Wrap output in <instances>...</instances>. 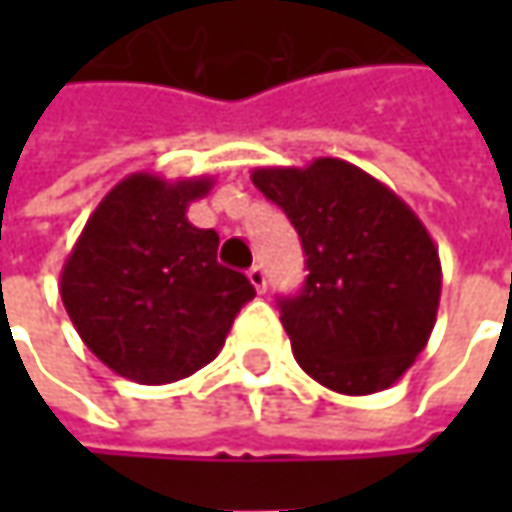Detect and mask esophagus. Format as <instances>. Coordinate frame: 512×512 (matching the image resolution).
Here are the masks:
<instances>
[{"instance_id": "obj_1", "label": "esophagus", "mask_w": 512, "mask_h": 512, "mask_svg": "<svg viewBox=\"0 0 512 512\" xmlns=\"http://www.w3.org/2000/svg\"><path fill=\"white\" fill-rule=\"evenodd\" d=\"M247 279H250V285L256 287L259 293H265V290H267V273H265V267H262V265L250 267V270H247Z\"/></svg>"}]
</instances>
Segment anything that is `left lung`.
<instances>
[{"instance_id": "obj_1", "label": "left lung", "mask_w": 512, "mask_h": 512, "mask_svg": "<svg viewBox=\"0 0 512 512\" xmlns=\"http://www.w3.org/2000/svg\"><path fill=\"white\" fill-rule=\"evenodd\" d=\"M307 256L305 287L279 299L293 356L344 396L379 393L416 362L436 325L442 262L422 219L387 185L342 159L256 168Z\"/></svg>"}]
</instances>
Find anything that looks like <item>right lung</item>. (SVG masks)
I'll list each match as a JSON object with an SVG mask.
<instances>
[{
	"label": "right lung",
	"mask_w": 512,
	"mask_h": 512,
	"mask_svg": "<svg viewBox=\"0 0 512 512\" xmlns=\"http://www.w3.org/2000/svg\"><path fill=\"white\" fill-rule=\"evenodd\" d=\"M213 176L168 182L130 173L90 213L59 293L90 353L139 384L179 382L213 362L236 313L256 296L216 262L219 233L187 222Z\"/></svg>",
	"instance_id": "right-lung-1"
}]
</instances>
